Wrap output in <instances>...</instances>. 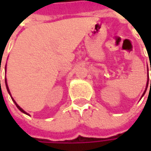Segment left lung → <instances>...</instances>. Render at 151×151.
I'll return each mask as SVG.
<instances>
[{
	"mask_svg": "<svg viewBox=\"0 0 151 151\" xmlns=\"http://www.w3.org/2000/svg\"><path fill=\"white\" fill-rule=\"evenodd\" d=\"M150 70H151V66H150ZM147 86H148V85H147ZM150 86H151V81H150ZM146 89H147V88H146ZM145 91H146V90L145 91V92H144V94L145 93ZM144 94H143V96H144Z\"/></svg>",
	"mask_w": 151,
	"mask_h": 151,
	"instance_id": "8db88e82",
	"label": "left lung"
}]
</instances>
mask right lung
Here are the masks:
<instances>
[{"label":"right lung","mask_w":151,"mask_h":151,"mask_svg":"<svg viewBox=\"0 0 151 151\" xmlns=\"http://www.w3.org/2000/svg\"><path fill=\"white\" fill-rule=\"evenodd\" d=\"M5 82H6V89H7V91H8V92H9V94H10V95H11V93H10V91H9L8 86H7V83H6V79H5ZM12 100H13V101H14V102H15V104H16V106H17V108H18V109H19V110H20L21 112H22V113H26V114H27V113L26 112H25V111H24V110H23V109H22V108H21V107H19V106H18V105H17V102H16V101H14V99H13V98H12Z\"/></svg>","instance_id":"add662e5"}]
</instances>
